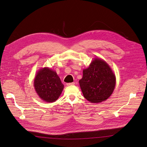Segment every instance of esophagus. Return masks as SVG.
Listing matches in <instances>:
<instances>
[{
  "label": "esophagus",
  "instance_id": "obj_1",
  "mask_svg": "<svg viewBox=\"0 0 147 147\" xmlns=\"http://www.w3.org/2000/svg\"><path fill=\"white\" fill-rule=\"evenodd\" d=\"M74 84H75V82H72V83H67V86L74 85Z\"/></svg>",
  "mask_w": 147,
  "mask_h": 147
}]
</instances>
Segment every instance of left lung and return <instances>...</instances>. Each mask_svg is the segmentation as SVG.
Returning <instances> with one entry per match:
<instances>
[{
	"label": "left lung",
	"instance_id": "obj_1",
	"mask_svg": "<svg viewBox=\"0 0 147 147\" xmlns=\"http://www.w3.org/2000/svg\"><path fill=\"white\" fill-rule=\"evenodd\" d=\"M79 83L84 98L91 103H100L112 94L116 77L105 61L94 58L88 68L83 69Z\"/></svg>",
	"mask_w": 147,
	"mask_h": 147
}]
</instances>
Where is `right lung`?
I'll list each match as a JSON object with an SVG mask.
<instances>
[{
  "label": "right lung",
  "mask_w": 147,
  "mask_h": 147,
  "mask_svg": "<svg viewBox=\"0 0 147 147\" xmlns=\"http://www.w3.org/2000/svg\"><path fill=\"white\" fill-rule=\"evenodd\" d=\"M37 94L43 101L53 102L59 98L64 84L55 71L48 67L40 69L34 82Z\"/></svg>",
  "instance_id": "add662e5"
}]
</instances>
